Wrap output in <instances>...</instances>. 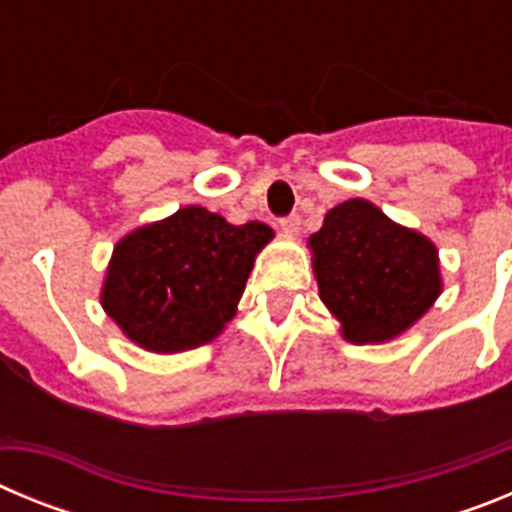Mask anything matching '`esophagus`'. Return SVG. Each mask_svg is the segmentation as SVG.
Wrapping results in <instances>:
<instances>
[{"mask_svg":"<svg viewBox=\"0 0 512 512\" xmlns=\"http://www.w3.org/2000/svg\"><path fill=\"white\" fill-rule=\"evenodd\" d=\"M279 225H282L284 233H297V230H300V225H302V220H300V215H297V212H292V215H284L282 220H279Z\"/></svg>","mask_w":512,"mask_h":512,"instance_id":"1","label":"esophagus"}]
</instances>
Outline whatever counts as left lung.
Instances as JSON below:
<instances>
[{
	"mask_svg": "<svg viewBox=\"0 0 512 512\" xmlns=\"http://www.w3.org/2000/svg\"><path fill=\"white\" fill-rule=\"evenodd\" d=\"M320 300L351 343L400 336L441 292L438 251L366 200H348L312 233Z\"/></svg>",
	"mask_w": 512,
	"mask_h": 512,
	"instance_id": "1",
	"label": "left lung"
}]
</instances>
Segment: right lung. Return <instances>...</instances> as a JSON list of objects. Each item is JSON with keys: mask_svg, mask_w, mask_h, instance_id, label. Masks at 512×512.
<instances>
[{"mask_svg": "<svg viewBox=\"0 0 512 512\" xmlns=\"http://www.w3.org/2000/svg\"><path fill=\"white\" fill-rule=\"evenodd\" d=\"M271 235L256 220L230 225L205 207H184L117 243L104 310L148 351L202 346L235 315L253 259Z\"/></svg>", "mask_w": 512, "mask_h": 512, "instance_id": "1", "label": "right lung"}]
</instances>
